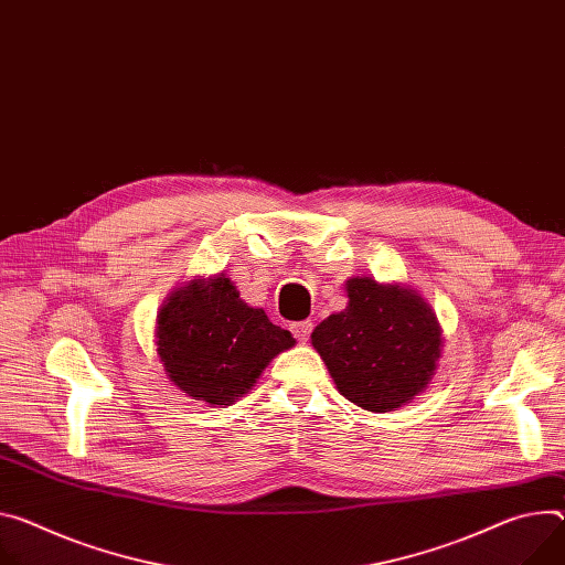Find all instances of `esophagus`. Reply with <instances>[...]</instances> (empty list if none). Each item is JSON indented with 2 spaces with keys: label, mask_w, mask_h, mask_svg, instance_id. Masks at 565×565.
<instances>
[{
  "label": "esophagus",
  "mask_w": 565,
  "mask_h": 565,
  "mask_svg": "<svg viewBox=\"0 0 565 565\" xmlns=\"http://www.w3.org/2000/svg\"><path fill=\"white\" fill-rule=\"evenodd\" d=\"M290 331H292V335H295L299 342H306V340L311 338V333H313V322H311V320L295 322V324H290Z\"/></svg>",
  "instance_id": "esophagus-1"
}]
</instances>
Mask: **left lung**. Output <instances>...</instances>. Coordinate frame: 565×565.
Wrapping results in <instances>:
<instances>
[{"mask_svg": "<svg viewBox=\"0 0 565 565\" xmlns=\"http://www.w3.org/2000/svg\"><path fill=\"white\" fill-rule=\"evenodd\" d=\"M347 295V309L316 327L313 347L342 396L370 413H387L428 385L441 329L415 290L353 277Z\"/></svg>", "mask_w": 565, "mask_h": 565, "instance_id": "left-lung-1", "label": "left lung"}]
</instances>
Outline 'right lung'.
Listing matches in <instances>:
<instances>
[{
	"mask_svg": "<svg viewBox=\"0 0 565 565\" xmlns=\"http://www.w3.org/2000/svg\"><path fill=\"white\" fill-rule=\"evenodd\" d=\"M292 344L295 338L262 309H249L223 275L178 290L158 320V353L169 379L210 405L245 394L273 355Z\"/></svg>",
	"mask_w": 565,
	"mask_h": 565,
	"instance_id": "1",
	"label": "right lung"
}]
</instances>
